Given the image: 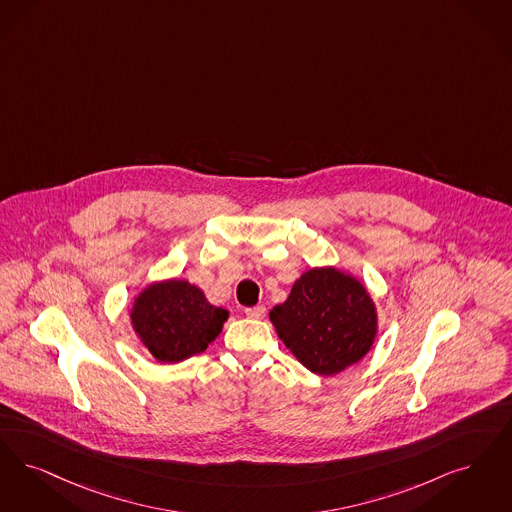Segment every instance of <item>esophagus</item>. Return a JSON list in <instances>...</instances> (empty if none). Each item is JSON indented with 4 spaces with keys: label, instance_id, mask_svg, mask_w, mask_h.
Listing matches in <instances>:
<instances>
[{
    "label": "esophagus",
    "instance_id": "obj_1",
    "mask_svg": "<svg viewBox=\"0 0 512 512\" xmlns=\"http://www.w3.org/2000/svg\"><path fill=\"white\" fill-rule=\"evenodd\" d=\"M266 308L263 305L259 307L246 308L247 318H253V320H263L265 318Z\"/></svg>",
    "mask_w": 512,
    "mask_h": 512
}]
</instances>
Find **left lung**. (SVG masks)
Returning a JSON list of instances; mask_svg holds the SVG:
<instances>
[{
	"label": "left lung",
	"mask_w": 512,
	"mask_h": 512,
	"mask_svg": "<svg viewBox=\"0 0 512 512\" xmlns=\"http://www.w3.org/2000/svg\"><path fill=\"white\" fill-rule=\"evenodd\" d=\"M268 316L291 354L322 377L358 364L379 331L377 307L368 287L335 266L303 272L286 301Z\"/></svg>",
	"instance_id": "1"
}]
</instances>
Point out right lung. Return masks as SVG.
Returning <instances> with one entry per match:
<instances>
[{"label": "right lung", "instance_id": "right-lung-1", "mask_svg": "<svg viewBox=\"0 0 512 512\" xmlns=\"http://www.w3.org/2000/svg\"><path fill=\"white\" fill-rule=\"evenodd\" d=\"M129 316L141 345L158 362L179 364L219 337L228 310L211 305L204 291L188 280L167 278L144 286Z\"/></svg>", "mask_w": 512, "mask_h": 512}]
</instances>
